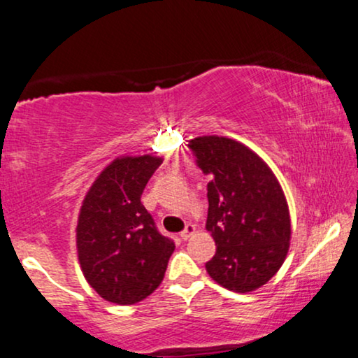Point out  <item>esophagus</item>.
I'll list each match as a JSON object with an SVG mask.
<instances>
[{
  "label": "esophagus",
  "mask_w": 358,
  "mask_h": 358,
  "mask_svg": "<svg viewBox=\"0 0 358 358\" xmlns=\"http://www.w3.org/2000/svg\"><path fill=\"white\" fill-rule=\"evenodd\" d=\"M194 234H196V227H194V225H187V227H185L184 231H180V238H182V240H189L190 236H192Z\"/></svg>",
  "instance_id": "34e87169"
}]
</instances>
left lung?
<instances>
[{"instance_id":"left-lung-1","label":"left lung","mask_w":358,"mask_h":358,"mask_svg":"<svg viewBox=\"0 0 358 358\" xmlns=\"http://www.w3.org/2000/svg\"><path fill=\"white\" fill-rule=\"evenodd\" d=\"M207 184L206 229L217 252L206 263L215 282L235 292L266 285L285 263L291 240L289 208L270 166L243 143L225 136L190 139Z\"/></svg>"}]
</instances>
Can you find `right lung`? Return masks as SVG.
Masks as SVG:
<instances>
[{
  "instance_id": "right-lung-1",
  "label": "right lung",
  "mask_w": 358,
  "mask_h": 358,
  "mask_svg": "<svg viewBox=\"0 0 358 358\" xmlns=\"http://www.w3.org/2000/svg\"><path fill=\"white\" fill-rule=\"evenodd\" d=\"M162 157L120 156L96 176L78 212L77 257L100 298L129 306L164 278L176 245L156 230L141 194Z\"/></svg>"
}]
</instances>
